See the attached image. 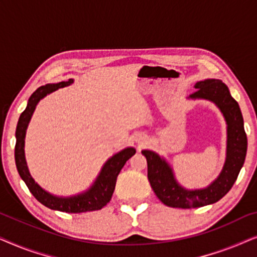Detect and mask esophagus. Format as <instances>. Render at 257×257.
Returning <instances> with one entry per match:
<instances>
[{
  "mask_svg": "<svg viewBox=\"0 0 257 257\" xmlns=\"http://www.w3.org/2000/svg\"><path fill=\"white\" fill-rule=\"evenodd\" d=\"M146 138L145 137H139V138H137V142H138V144H144L145 143Z\"/></svg>",
  "mask_w": 257,
  "mask_h": 257,
  "instance_id": "1",
  "label": "esophagus"
}]
</instances>
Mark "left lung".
<instances>
[{"mask_svg":"<svg viewBox=\"0 0 257 257\" xmlns=\"http://www.w3.org/2000/svg\"><path fill=\"white\" fill-rule=\"evenodd\" d=\"M188 98L213 101L227 124V152L223 168L215 180L201 189H186L177 181L171 165L153 151L144 150L147 160V178L158 199L173 208H198L222 199L236 181L247 154V135L237 101L220 79H205L194 85Z\"/></svg>","mask_w":257,"mask_h":257,"instance_id":"left-lung-1","label":"left lung"}]
</instances>
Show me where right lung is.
<instances>
[{
	"label": "right lung",
	"mask_w": 257,
	"mask_h": 257,
	"mask_svg": "<svg viewBox=\"0 0 257 257\" xmlns=\"http://www.w3.org/2000/svg\"><path fill=\"white\" fill-rule=\"evenodd\" d=\"M72 83L73 79H69L66 82H59L57 84H47V85L38 87L31 94L29 100H28L26 110L21 113L19 122H17L15 161L20 177L26 182L31 194L42 205H44L50 209L65 213L92 212V210L101 209L104 206L107 205V202H110L115 187V182H117L118 174L120 173L121 168L124 167L126 161L136 154V150L133 147H127V149L121 150L120 152L112 156L104 164L96 181L93 182L92 186L87 191L73 196H68V198L51 194V193L42 188L37 182H35L33 177L29 173V170H28L26 156H24V139H26L27 127L29 125V121L31 117H33V113L38 101L47 96V94L54 92V91L61 89V87L71 85Z\"/></svg>",
	"instance_id": "obj_1"
}]
</instances>
